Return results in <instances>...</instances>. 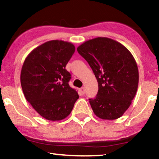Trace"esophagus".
<instances>
[{"label":"esophagus","mask_w":159,"mask_h":159,"mask_svg":"<svg viewBox=\"0 0 159 159\" xmlns=\"http://www.w3.org/2000/svg\"><path fill=\"white\" fill-rule=\"evenodd\" d=\"M80 93L82 94V95H84L85 94V88H81L80 89Z\"/></svg>","instance_id":"34e87169"}]
</instances>
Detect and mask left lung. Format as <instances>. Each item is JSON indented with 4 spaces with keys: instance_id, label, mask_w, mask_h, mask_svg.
<instances>
[{
    "instance_id": "8db88e82",
    "label": "left lung",
    "mask_w": 159,
    "mask_h": 159,
    "mask_svg": "<svg viewBox=\"0 0 159 159\" xmlns=\"http://www.w3.org/2000/svg\"><path fill=\"white\" fill-rule=\"evenodd\" d=\"M77 51L88 61L98 82V92L89 99L97 116L105 120L120 118L131 104L139 82L138 65L124 45L98 37L85 41Z\"/></svg>"
}]
</instances>
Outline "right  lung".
Returning <instances> with one entry per match:
<instances>
[{
  "label": "right lung",
  "instance_id": "1",
  "mask_svg": "<svg viewBox=\"0 0 159 159\" xmlns=\"http://www.w3.org/2000/svg\"><path fill=\"white\" fill-rule=\"evenodd\" d=\"M74 52L71 43L53 40L32 50L23 64L20 80L24 95L45 119L65 118L79 98L69 85L71 74L65 69Z\"/></svg>",
  "mask_w": 159,
  "mask_h": 159
}]
</instances>
